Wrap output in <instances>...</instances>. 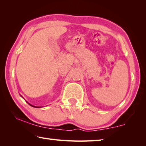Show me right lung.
Returning <instances> with one entry per match:
<instances>
[{
	"mask_svg": "<svg viewBox=\"0 0 146 146\" xmlns=\"http://www.w3.org/2000/svg\"><path fill=\"white\" fill-rule=\"evenodd\" d=\"M29 104V105H30V106H32V107H35V108H38V107H36V106H32V105H31V104Z\"/></svg>",
	"mask_w": 146,
	"mask_h": 146,
	"instance_id": "right-lung-1",
	"label": "right lung"
}]
</instances>
